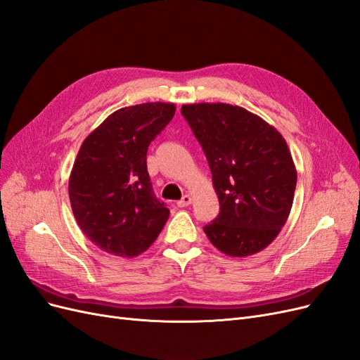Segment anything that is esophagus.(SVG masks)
Here are the masks:
<instances>
[{"mask_svg":"<svg viewBox=\"0 0 360 360\" xmlns=\"http://www.w3.org/2000/svg\"><path fill=\"white\" fill-rule=\"evenodd\" d=\"M192 202V197L191 195H183V198L180 201H177L179 207H188Z\"/></svg>","mask_w":360,"mask_h":360,"instance_id":"esophagus-1","label":"esophagus"}]
</instances>
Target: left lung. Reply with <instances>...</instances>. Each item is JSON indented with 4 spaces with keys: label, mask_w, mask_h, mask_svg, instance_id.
<instances>
[{
    "label": "left lung",
    "mask_w": 360,
    "mask_h": 360,
    "mask_svg": "<svg viewBox=\"0 0 360 360\" xmlns=\"http://www.w3.org/2000/svg\"><path fill=\"white\" fill-rule=\"evenodd\" d=\"M201 144L219 198V214L204 226L230 257L254 255L285 225L297 171L285 139L263 118L230 103L181 106Z\"/></svg>",
    "instance_id": "1"
}]
</instances>
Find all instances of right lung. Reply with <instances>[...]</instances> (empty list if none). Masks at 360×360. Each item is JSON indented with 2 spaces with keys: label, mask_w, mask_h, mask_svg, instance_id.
I'll return each instance as SVG.
<instances>
[{
  "label": "right lung",
  "mask_w": 360,
  "mask_h": 360,
  "mask_svg": "<svg viewBox=\"0 0 360 360\" xmlns=\"http://www.w3.org/2000/svg\"><path fill=\"white\" fill-rule=\"evenodd\" d=\"M176 105L126 106L84 139L69 177V198L82 233L105 252L134 258L153 245L169 210L153 193L147 148Z\"/></svg>",
  "instance_id": "right-lung-1"
}]
</instances>
